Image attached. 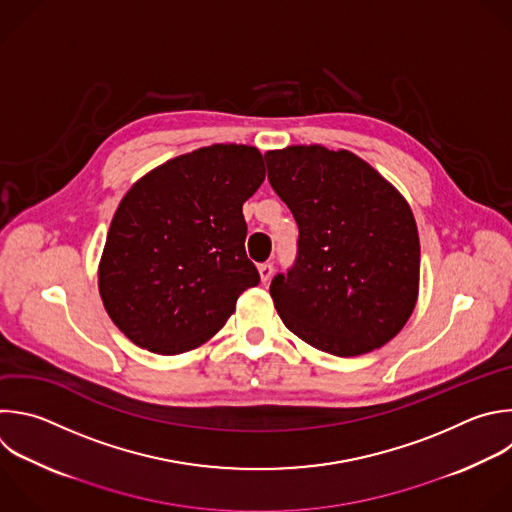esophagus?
I'll use <instances>...</instances> for the list:
<instances>
[{
  "mask_svg": "<svg viewBox=\"0 0 512 512\" xmlns=\"http://www.w3.org/2000/svg\"><path fill=\"white\" fill-rule=\"evenodd\" d=\"M259 275H261L263 283H269L271 277H273V265L271 263H261L259 265Z\"/></svg>",
  "mask_w": 512,
  "mask_h": 512,
  "instance_id": "obj_1",
  "label": "esophagus"
}]
</instances>
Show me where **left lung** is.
I'll list each match as a JSON object with an SVG mask.
<instances>
[{"instance_id":"left-lung-1","label":"left lung","mask_w":512,"mask_h":512,"mask_svg":"<svg viewBox=\"0 0 512 512\" xmlns=\"http://www.w3.org/2000/svg\"><path fill=\"white\" fill-rule=\"evenodd\" d=\"M273 191L299 227L297 259L269 293L289 331L352 358L388 344L410 319L420 281L418 227L406 199L350 150L265 152Z\"/></svg>"}]
</instances>
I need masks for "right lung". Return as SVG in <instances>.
<instances>
[{
	"label": "right lung",
	"mask_w": 512,
	"mask_h": 512,
	"mask_svg": "<svg viewBox=\"0 0 512 512\" xmlns=\"http://www.w3.org/2000/svg\"><path fill=\"white\" fill-rule=\"evenodd\" d=\"M265 181L247 144H213L166 160L120 201L98 267L114 325L138 348L177 356L227 323L259 283L247 259L243 203Z\"/></svg>",
	"instance_id": "right-lung-1"
}]
</instances>
